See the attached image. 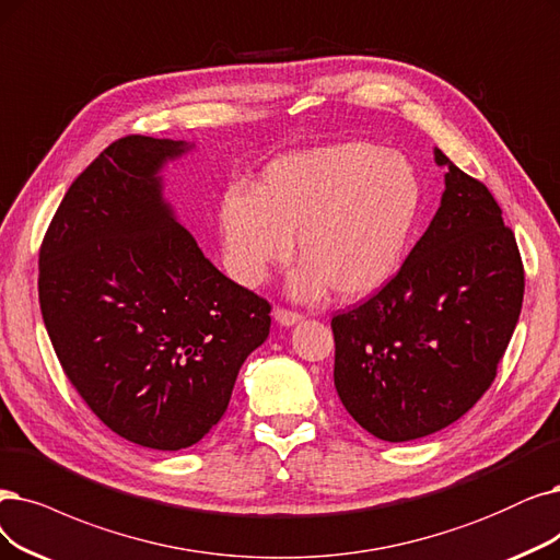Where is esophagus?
<instances>
[{
    "label": "esophagus",
    "mask_w": 560,
    "mask_h": 560,
    "mask_svg": "<svg viewBox=\"0 0 560 560\" xmlns=\"http://www.w3.org/2000/svg\"><path fill=\"white\" fill-rule=\"evenodd\" d=\"M273 317H276V322L282 324V326H294V324H299V322L303 319L301 312L287 310V307H276V310H273Z\"/></svg>",
    "instance_id": "1"
}]
</instances>
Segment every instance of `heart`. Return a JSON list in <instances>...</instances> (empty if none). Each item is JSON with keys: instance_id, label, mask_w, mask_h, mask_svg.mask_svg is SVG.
<instances>
[{"instance_id": "obj_1", "label": "heart", "mask_w": 560, "mask_h": 560, "mask_svg": "<svg viewBox=\"0 0 560 560\" xmlns=\"http://www.w3.org/2000/svg\"><path fill=\"white\" fill-rule=\"evenodd\" d=\"M420 178L405 155L370 142H338L282 155L255 192L228 190L220 234L230 273L259 287L299 243L301 268L289 292L301 301L332 287L355 301L399 271L420 213Z\"/></svg>"}]
</instances>
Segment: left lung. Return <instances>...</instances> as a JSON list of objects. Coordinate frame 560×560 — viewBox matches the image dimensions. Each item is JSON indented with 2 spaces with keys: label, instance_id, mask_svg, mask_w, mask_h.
<instances>
[{
  "label": "left lung",
  "instance_id": "1",
  "mask_svg": "<svg viewBox=\"0 0 560 560\" xmlns=\"http://www.w3.org/2000/svg\"><path fill=\"white\" fill-rule=\"evenodd\" d=\"M441 207L395 278L335 315V390L363 430L434 434L485 395L517 326L524 264L485 184L434 149Z\"/></svg>",
  "mask_w": 560,
  "mask_h": 560
}]
</instances>
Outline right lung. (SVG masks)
Returning a JSON list of instances; mask_svg holds the SVG:
<instances>
[{
    "label": "right lung",
    "instance_id": "right-lung-1",
    "mask_svg": "<svg viewBox=\"0 0 560 560\" xmlns=\"http://www.w3.org/2000/svg\"><path fill=\"white\" fill-rule=\"evenodd\" d=\"M190 142L128 136L89 165L43 236L38 301L73 388L103 424L182 451L225 416L271 305L199 250L163 197Z\"/></svg>",
    "mask_w": 560,
    "mask_h": 560
}]
</instances>
